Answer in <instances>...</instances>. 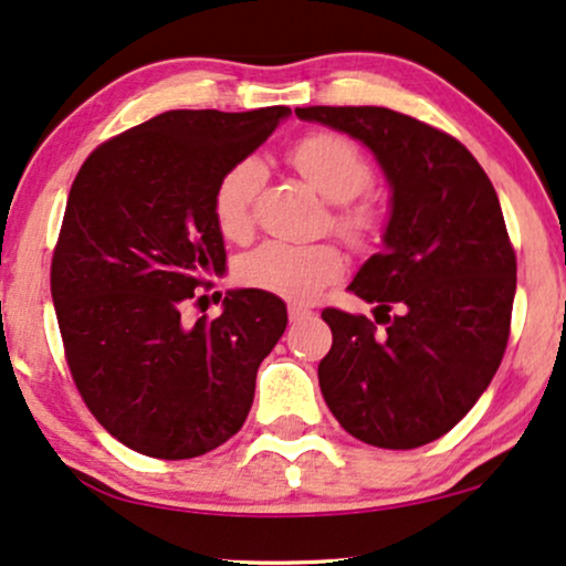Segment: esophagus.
Wrapping results in <instances>:
<instances>
[{
  "label": "esophagus",
  "instance_id": "obj_1",
  "mask_svg": "<svg viewBox=\"0 0 566 566\" xmlns=\"http://www.w3.org/2000/svg\"><path fill=\"white\" fill-rule=\"evenodd\" d=\"M310 315H312V310H306V306H298V304H291L289 306L291 323H298V319H304V317H310Z\"/></svg>",
  "mask_w": 566,
  "mask_h": 566
}]
</instances>
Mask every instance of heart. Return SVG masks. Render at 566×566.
<instances>
[{
  "mask_svg": "<svg viewBox=\"0 0 566 566\" xmlns=\"http://www.w3.org/2000/svg\"><path fill=\"white\" fill-rule=\"evenodd\" d=\"M296 167L325 199L338 201L333 228L348 241L365 243L380 226L378 201L361 193L373 180V165L352 138L315 130L289 149ZM262 186V167L254 159H241L222 172L212 193V214L228 241L249 239L254 226V199ZM346 270V256L336 243L270 241L239 262V281L249 289L281 296L285 302L306 304L319 296L325 285L336 283Z\"/></svg>",
  "mask_w": 566,
  "mask_h": 566,
  "instance_id": "1",
  "label": "heart"
}]
</instances>
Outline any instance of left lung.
<instances>
[{
  "label": "left lung",
  "mask_w": 566,
  "mask_h": 566,
  "mask_svg": "<svg viewBox=\"0 0 566 566\" xmlns=\"http://www.w3.org/2000/svg\"><path fill=\"white\" fill-rule=\"evenodd\" d=\"M373 151L390 191L382 251L348 291L365 315L327 306L333 346L319 390L340 428L378 449H417L475 407L504 359L517 256L478 159L457 138L386 107H296ZM396 308V313H390Z\"/></svg>",
  "instance_id": "obj_1"
}]
</instances>
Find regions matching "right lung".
<instances>
[{
	"instance_id": "1",
	"label": "right lung",
	"mask_w": 566,
	"mask_h": 566,
	"mask_svg": "<svg viewBox=\"0 0 566 566\" xmlns=\"http://www.w3.org/2000/svg\"><path fill=\"white\" fill-rule=\"evenodd\" d=\"M289 113L170 109L96 146L73 180L52 302L81 399L128 449L193 459L247 420L285 304L241 289L214 319L186 325L180 310L226 270L214 186Z\"/></svg>"
}]
</instances>
